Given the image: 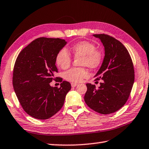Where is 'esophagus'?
Segmentation results:
<instances>
[{"label": "esophagus", "instance_id": "esophagus-1", "mask_svg": "<svg viewBox=\"0 0 149 149\" xmlns=\"http://www.w3.org/2000/svg\"><path fill=\"white\" fill-rule=\"evenodd\" d=\"M77 85V83H71V86H72V87H75V86H76Z\"/></svg>", "mask_w": 149, "mask_h": 149}]
</instances>
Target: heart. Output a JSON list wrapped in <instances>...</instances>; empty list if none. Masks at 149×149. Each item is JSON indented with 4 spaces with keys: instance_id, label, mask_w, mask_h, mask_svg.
<instances>
[{
    "instance_id": "heart-1",
    "label": "heart",
    "mask_w": 149,
    "mask_h": 149,
    "mask_svg": "<svg viewBox=\"0 0 149 149\" xmlns=\"http://www.w3.org/2000/svg\"><path fill=\"white\" fill-rule=\"evenodd\" d=\"M70 52L75 58H81L80 66H87L90 69L97 68L103 60L102 53L96 49L94 44L86 40L74 44L70 48ZM55 61L60 68L65 70L70 66L72 57L69 52L65 48H63L58 52ZM88 71L86 68H74L66 71L64 74V77L70 82L79 83L88 77Z\"/></svg>"
}]
</instances>
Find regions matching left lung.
Instances as JSON below:
<instances>
[{"label": "left lung", "instance_id": "obj_1", "mask_svg": "<svg viewBox=\"0 0 149 149\" xmlns=\"http://www.w3.org/2000/svg\"><path fill=\"white\" fill-rule=\"evenodd\" d=\"M101 40L104 57L95 81L100 86L87 83L84 101L90 109L102 114L118 111L126 103L134 82L132 61L127 48L118 40L105 34L93 35Z\"/></svg>", "mask_w": 149, "mask_h": 149}]
</instances>
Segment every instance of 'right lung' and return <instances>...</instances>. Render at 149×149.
Segmentation results:
<instances>
[{"label":"right lung","mask_w":149,"mask_h":149,"mask_svg":"<svg viewBox=\"0 0 149 149\" xmlns=\"http://www.w3.org/2000/svg\"><path fill=\"white\" fill-rule=\"evenodd\" d=\"M65 39L40 37L20 52L15 63L13 86L24 111L38 119H47L62 108L66 95L71 89L68 81L60 88L51 86L58 72L55 66L57 54L66 45ZM58 78V77H57Z\"/></svg>","instance_id":"1"}]
</instances>
